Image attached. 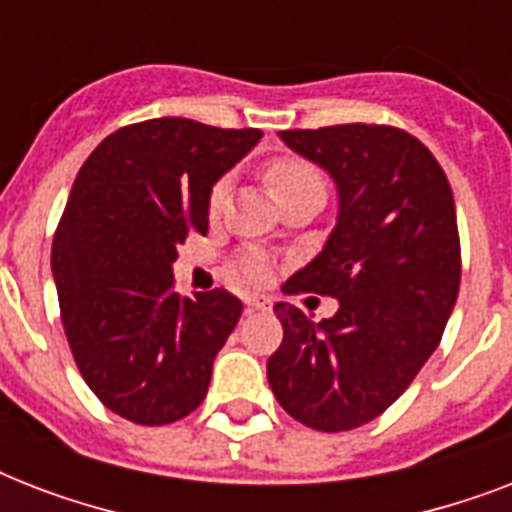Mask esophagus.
I'll list each match as a JSON object with an SVG mask.
<instances>
[{
  "instance_id": "obj_1",
  "label": "esophagus",
  "mask_w": 512,
  "mask_h": 512,
  "mask_svg": "<svg viewBox=\"0 0 512 512\" xmlns=\"http://www.w3.org/2000/svg\"><path fill=\"white\" fill-rule=\"evenodd\" d=\"M244 305H247V313H255V311H271V300L263 295H252L244 300Z\"/></svg>"
}]
</instances>
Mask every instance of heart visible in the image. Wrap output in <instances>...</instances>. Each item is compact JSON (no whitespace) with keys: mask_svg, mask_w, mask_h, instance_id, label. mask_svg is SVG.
I'll return each instance as SVG.
<instances>
[{"mask_svg":"<svg viewBox=\"0 0 512 512\" xmlns=\"http://www.w3.org/2000/svg\"><path fill=\"white\" fill-rule=\"evenodd\" d=\"M263 180L265 185L271 188L273 196L281 199V196H287L289 191H295L297 185L311 183V180H321V175L308 159H303V156L281 154L265 162ZM225 191H228V180H225V177H220V180L209 188L207 207L212 215H215L217 209H220V204H223ZM236 273H239V279L249 281V284H263V281H268V276H271V268H268V263H265L263 257L244 255L239 263H236Z\"/></svg>","mask_w":512,"mask_h":512,"instance_id":"b5f03b06","label":"heart"}]
</instances>
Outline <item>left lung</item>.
<instances>
[{"instance_id":"obj_1","label":"left lung","mask_w":512,"mask_h":512,"mask_svg":"<svg viewBox=\"0 0 512 512\" xmlns=\"http://www.w3.org/2000/svg\"><path fill=\"white\" fill-rule=\"evenodd\" d=\"M281 140L335 177L337 225L284 292L340 300L311 321L289 303L268 358L276 401L321 433L361 428L404 393L441 335L460 292L452 185L420 140L390 124L284 130Z\"/></svg>"}]
</instances>
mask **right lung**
I'll list each match as a JSON object with an SVG mask.
<instances>
[{"instance_id":"right-lung-1","label":"right lung","mask_w":512,"mask_h":512,"mask_svg":"<svg viewBox=\"0 0 512 512\" xmlns=\"http://www.w3.org/2000/svg\"><path fill=\"white\" fill-rule=\"evenodd\" d=\"M260 138L148 119L111 132L76 175L52 239L60 319L84 382L124 420L170 425L207 396L241 300L180 297L172 263L188 233H207L209 188Z\"/></svg>"}]
</instances>
